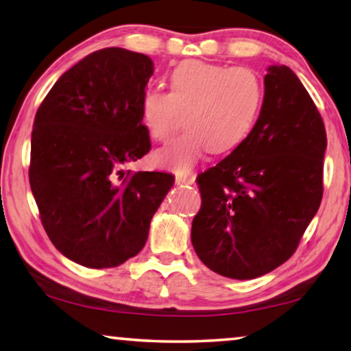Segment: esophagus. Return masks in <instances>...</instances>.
<instances>
[{"mask_svg":"<svg viewBox=\"0 0 351 351\" xmlns=\"http://www.w3.org/2000/svg\"><path fill=\"white\" fill-rule=\"evenodd\" d=\"M175 181H176V184H193V182H195V176H187V175H176Z\"/></svg>","mask_w":351,"mask_h":351,"instance_id":"esophagus-1","label":"esophagus"}]
</instances>
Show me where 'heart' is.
<instances>
[{
    "label": "heart",
    "mask_w": 351,
    "mask_h": 351,
    "mask_svg": "<svg viewBox=\"0 0 351 351\" xmlns=\"http://www.w3.org/2000/svg\"><path fill=\"white\" fill-rule=\"evenodd\" d=\"M263 102L258 75L247 67H228L186 61L170 74V91L146 88L140 113L148 134L165 140L180 128L186 130L154 153L162 169L187 173L209 149L227 153L241 145L252 130Z\"/></svg>",
    "instance_id": "obj_1"
}]
</instances>
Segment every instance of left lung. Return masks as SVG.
I'll use <instances>...</instances> for the list:
<instances>
[{"label":"left lung","instance_id":"8db88e82","mask_svg":"<svg viewBox=\"0 0 351 351\" xmlns=\"http://www.w3.org/2000/svg\"><path fill=\"white\" fill-rule=\"evenodd\" d=\"M247 138L198 175L202 208L191 239L203 263L230 279H255L285 263L320 208L326 130L290 67L269 66Z\"/></svg>","mask_w":351,"mask_h":351}]
</instances>
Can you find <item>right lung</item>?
Listing matches in <instances>:
<instances>
[{
	"mask_svg": "<svg viewBox=\"0 0 351 351\" xmlns=\"http://www.w3.org/2000/svg\"><path fill=\"white\" fill-rule=\"evenodd\" d=\"M154 64L118 47L64 72L36 113L29 186L60 252L86 268H114L137 255L175 176L125 175L151 149L140 101Z\"/></svg>",
	"mask_w": 351,
	"mask_h": 351,
	"instance_id": "obj_1",
	"label": "right lung"
}]
</instances>
